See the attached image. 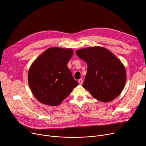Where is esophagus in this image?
I'll list each match as a JSON object with an SVG mask.
<instances>
[{"mask_svg": "<svg viewBox=\"0 0 146 146\" xmlns=\"http://www.w3.org/2000/svg\"><path fill=\"white\" fill-rule=\"evenodd\" d=\"M78 82H79V83L80 84V85H82V83H83V79H80L78 80Z\"/></svg>", "mask_w": 146, "mask_h": 146, "instance_id": "obj_1", "label": "esophagus"}]
</instances>
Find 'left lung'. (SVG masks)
Masks as SVG:
<instances>
[{
    "label": "left lung",
    "mask_w": 146,
    "mask_h": 146,
    "mask_svg": "<svg viewBox=\"0 0 146 146\" xmlns=\"http://www.w3.org/2000/svg\"><path fill=\"white\" fill-rule=\"evenodd\" d=\"M76 53L87 63V74L82 86L93 97L108 102L121 94L125 85L126 70L111 51L95 46L78 50Z\"/></svg>",
    "instance_id": "1"
}]
</instances>
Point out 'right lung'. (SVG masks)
<instances>
[{
    "label": "right lung",
    "mask_w": 146,
    "mask_h": 146,
    "mask_svg": "<svg viewBox=\"0 0 146 146\" xmlns=\"http://www.w3.org/2000/svg\"><path fill=\"white\" fill-rule=\"evenodd\" d=\"M73 52L72 48H50L33 63L28 80L38 101L47 105H59L79 85L67 67Z\"/></svg>",
    "instance_id": "add662e5"
}]
</instances>
